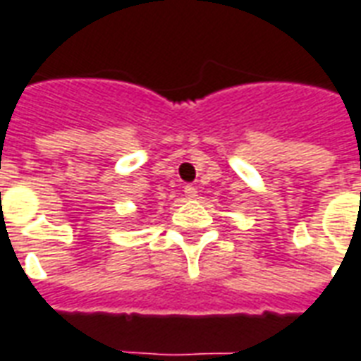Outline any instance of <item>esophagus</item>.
I'll return each mask as SVG.
<instances>
[{
    "label": "esophagus",
    "mask_w": 361,
    "mask_h": 361,
    "mask_svg": "<svg viewBox=\"0 0 361 361\" xmlns=\"http://www.w3.org/2000/svg\"><path fill=\"white\" fill-rule=\"evenodd\" d=\"M185 197H188V199H197V197H199V191H197V188H193V185H185Z\"/></svg>",
    "instance_id": "esophagus-1"
}]
</instances>
